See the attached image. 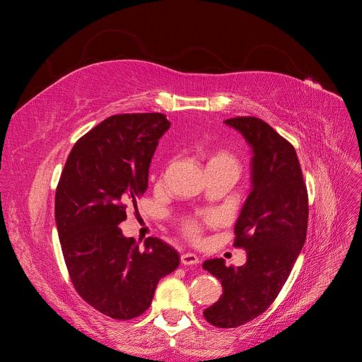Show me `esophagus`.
<instances>
[{"mask_svg":"<svg viewBox=\"0 0 362 362\" xmlns=\"http://www.w3.org/2000/svg\"><path fill=\"white\" fill-rule=\"evenodd\" d=\"M181 262L184 266H194L199 262V257L196 254H192V252H185V254L181 255Z\"/></svg>","mask_w":362,"mask_h":362,"instance_id":"esophagus-1","label":"esophagus"}]
</instances>
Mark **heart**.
Segmentation results:
<instances>
[{
    "instance_id": "1",
    "label": "heart",
    "mask_w": 362,
    "mask_h": 362,
    "mask_svg": "<svg viewBox=\"0 0 362 362\" xmlns=\"http://www.w3.org/2000/svg\"><path fill=\"white\" fill-rule=\"evenodd\" d=\"M211 161H233V163H235L234 158L229 156L228 152H223V151H218L217 154H214L211 157L210 163ZM184 231H185V234H187L189 237L198 238L199 234H201V225H199L198 221H189V222H185V225H184Z\"/></svg>"
}]
</instances>
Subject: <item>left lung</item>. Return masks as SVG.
I'll list each match as a JSON object with an SVG mask.
<instances>
[{"mask_svg":"<svg viewBox=\"0 0 362 362\" xmlns=\"http://www.w3.org/2000/svg\"><path fill=\"white\" fill-rule=\"evenodd\" d=\"M225 124L252 149V189L234 228V246L246 250L247 261L240 267H226L223 258L204 262L223 287L204 317L217 327H237L264 313L288 279L305 245L308 192L293 145L264 120L243 116Z\"/></svg>","mask_w":362,"mask_h":362,"instance_id":"8db88e82","label":"left lung"}]
</instances>
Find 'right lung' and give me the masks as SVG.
<instances>
[{
  "label": "right lung",
  "instance_id": "1",
  "mask_svg": "<svg viewBox=\"0 0 362 362\" xmlns=\"http://www.w3.org/2000/svg\"><path fill=\"white\" fill-rule=\"evenodd\" d=\"M170 122L161 113L107 117L74 145L56 192V225L74 287L117 320L144 314L180 255L157 237L144 249L119 223L148 189L149 164Z\"/></svg>",
  "mask_w": 362,
  "mask_h": 362
}]
</instances>
